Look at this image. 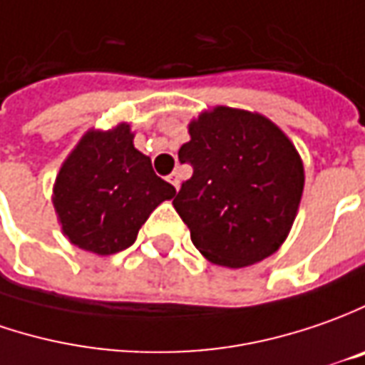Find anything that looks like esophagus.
<instances>
[{
    "label": "esophagus",
    "instance_id": "esophagus-1",
    "mask_svg": "<svg viewBox=\"0 0 365 365\" xmlns=\"http://www.w3.org/2000/svg\"><path fill=\"white\" fill-rule=\"evenodd\" d=\"M170 182H171V185L175 187V190H180V183H182V178H180V173H178V171H173V173H171Z\"/></svg>",
    "mask_w": 365,
    "mask_h": 365
}]
</instances>
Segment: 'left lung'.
I'll list each match as a JSON object with an SVG mask.
<instances>
[{"label": "left lung", "instance_id": "left-lung-1", "mask_svg": "<svg viewBox=\"0 0 365 365\" xmlns=\"http://www.w3.org/2000/svg\"><path fill=\"white\" fill-rule=\"evenodd\" d=\"M180 161L192 178L173 197L194 246L212 262L240 269L270 257L293 226L303 163L274 123L216 107L190 125Z\"/></svg>", "mask_w": 365, "mask_h": 365}]
</instances>
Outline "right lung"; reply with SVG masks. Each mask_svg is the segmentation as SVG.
<instances>
[{
  "mask_svg": "<svg viewBox=\"0 0 365 365\" xmlns=\"http://www.w3.org/2000/svg\"><path fill=\"white\" fill-rule=\"evenodd\" d=\"M173 195L175 187L155 175L123 123L82 137L58 173L52 200L72 245L115 255L135 242L149 214Z\"/></svg>",
  "mask_w": 365,
  "mask_h": 365,
  "instance_id": "obj_1",
  "label": "right lung"
}]
</instances>
